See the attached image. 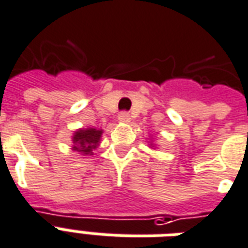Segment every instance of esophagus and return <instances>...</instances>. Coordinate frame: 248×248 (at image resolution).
<instances>
[{
    "instance_id": "1",
    "label": "esophagus",
    "mask_w": 248,
    "mask_h": 248,
    "mask_svg": "<svg viewBox=\"0 0 248 248\" xmlns=\"http://www.w3.org/2000/svg\"><path fill=\"white\" fill-rule=\"evenodd\" d=\"M130 114H128L127 111H121L120 116H118V121L120 122H130Z\"/></svg>"
}]
</instances>
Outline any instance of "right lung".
<instances>
[{
	"instance_id": "add662e5",
	"label": "right lung",
	"mask_w": 248,
	"mask_h": 248,
	"mask_svg": "<svg viewBox=\"0 0 248 248\" xmlns=\"http://www.w3.org/2000/svg\"><path fill=\"white\" fill-rule=\"evenodd\" d=\"M103 131L96 128H82L73 138V149L82 155H92L97 148Z\"/></svg>"
}]
</instances>
